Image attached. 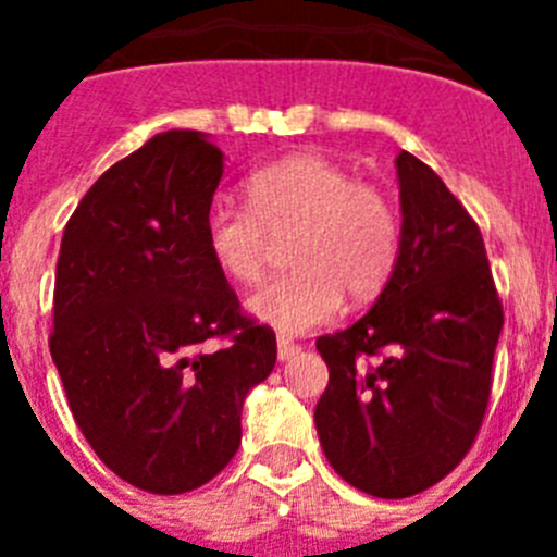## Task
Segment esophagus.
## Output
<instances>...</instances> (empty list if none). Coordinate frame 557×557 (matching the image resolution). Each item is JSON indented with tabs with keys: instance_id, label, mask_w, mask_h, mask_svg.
Listing matches in <instances>:
<instances>
[{
	"instance_id": "1",
	"label": "esophagus",
	"mask_w": 557,
	"mask_h": 557,
	"mask_svg": "<svg viewBox=\"0 0 557 557\" xmlns=\"http://www.w3.org/2000/svg\"><path fill=\"white\" fill-rule=\"evenodd\" d=\"M295 354H301V346L298 343H293V339L287 337H278V359H293Z\"/></svg>"
}]
</instances>
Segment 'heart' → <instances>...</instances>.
Masks as SVG:
<instances>
[{
    "label": "heart",
    "mask_w": 557,
    "mask_h": 557,
    "mask_svg": "<svg viewBox=\"0 0 557 557\" xmlns=\"http://www.w3.org/2000/svg\"><path fill=\"white\" fill-rule=\"evenodd\" d=\"M248 206L214 203L206 248L228 278L256 284L273 243L287 239V270L248 301L253 318L282 334L332 321L339 301H368L385 287L401 228L385 189L354 181L337 161L301 152L259 166L245 181Z\"/></svg>",
    "instance_id": "b5f03b06"
}]
</instances>
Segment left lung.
Here are the masks:
<instances>
[{
  "instance_id": "8db88e82",
  "label": "left lung",
  "mask_w": 557,
  "mask_h": 557,
  "mask_svg": "<svg viewBox=\"0 0 557 557\" xmlns=\"http://www.w3.org/2000/svg\"><path fill=\"white\" fill-rule=\"evenodd\" d=\"M396 170V268L371 312L314 343L329 366L314 407L323 455L379 499L421 494L469 455L505 323L480 225L412 152Z\"/></svg>"
}]
</instances>
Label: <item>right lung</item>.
Wrapping results in <instances>:
<instances>
[{"instance_id": "obj_1", "label": "right lung", "mask_w": 557, "mask_h": 557, "mask_svg": "<svg viewBox=\"0 0 557 557\" xmlns=\"http://www.w3.org/2000/svg\"><path fill=\"white\" fill-rule=\"evenodd\" d=\"M223 152L166 131L108 166L63 228L49 351L88 446L147 494L218 476L275 334L243 312L206 248ZM218 342V347H211Z\"/></svg>"}]
</instances>
